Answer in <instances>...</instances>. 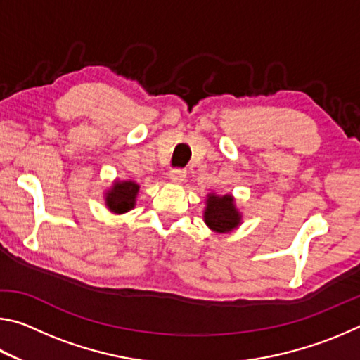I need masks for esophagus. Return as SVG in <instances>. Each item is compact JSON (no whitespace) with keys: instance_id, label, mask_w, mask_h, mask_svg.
Listing matches in <instances>:
<instances>
[{"instance_id":"esophagus-1","label":"esophagus","mask_w":360,"mask_h":360,"mask_svg":"<svg viewBox=\"0 0 360 360\" xmlns=\"http://www.w3.org/2000/svg\"><path fill=\"white\" fill-rule=\"evenodd\" d=\"M186 174H187L186 169L176 168V169H172V172H169V179L176 182V184H181V182L186 179Z\"/></svg>"}]
</instances>
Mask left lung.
<instances>
[{"instance_id":"left-lung-1","label":"left lung","mask_w":360,"mask_h":360,"mask_svg":"<svg viewBox=\"0 0 360 360\" xmlns=\"http://www.w3.org/2000/svg\"><path fill=\"white\" fill-rule=\"evenodd\" d=\"M203 217L205 224L217 233H229L241 224V212L236 210L235 200L230 193H208Z\"/></svg>"}]
</instances>
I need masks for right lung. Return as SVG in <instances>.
I'll return each instance as SVG.
<instances>
[{"instance_id":"right-lung-1","label":"right lung","mask_w":360,"mask_h":360,"mask_svg":"<svg viewBox=\"0 0 360 360\" xmlns=\"http://www.w3.org/2000/svg\"><path fill=\"white\" fill-rule=\"evenodd\" d=\"M139 186L133 181H114L112 187L106 191L105 202L109 211L115 214H124V212L135 208L136 195Z\"/></svg>"}]
</instances>
